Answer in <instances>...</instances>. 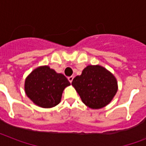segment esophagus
<instances>
[{
  "instance_id": "esophagus-1",
  "label": "esophagus",
  "mask_w": 146,
  "mask_h": 146,
  "mask_svg": "<svg viewBox=\"0 0 146 146\" xmlns=\"http://www.w3.org/2000/svg\"><path fill=\"white\" fill-rule=\"evenodd\" d=\"M73 80V76H69L68 77V80L70 81V83L72 82Z\"/></svg>"
}]
</instances>
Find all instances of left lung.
<instances>
[{"label": "left lung", "mask_w": 146, "mask_h": 146, "mask_svg": "<svg viewBox=\"0 0 146 146\" xmlns=\"http://www.w3.org/2000/svg\"><path fill=\"white\" fill-rule=\"evenodd\" d=\"M72 86L82 102L92 109H99L108 104L117 92L114 76L99 65H89L82 74L73 80Z\"/></svg>", "instance_id": "1"}]
</instances>
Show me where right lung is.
Here are the masks:
<instances>
[{
	"mask_svg": "<svg viewBox=\"0 0 146 146\" xmlns=\"http://www.w3.org/2000/svg\"><path fill=\"white\" fill-rule=\"evenodd\" d=\"M70 83L61 73L48 66L35 69L25 80V92L36 105L50 108L58 104L63 91Z\"/></svg>",
	"mask_w": 146,
	"mask_h": 146,
	"instance_id": "add662e5",
	"label": "right lung"
}]
</instances>
